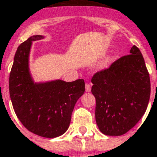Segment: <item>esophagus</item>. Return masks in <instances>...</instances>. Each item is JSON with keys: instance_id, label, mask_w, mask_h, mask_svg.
Returning a JSON list of instances; mask_svg holds the SVG:
<instances>
[{"instance_id": "esophagus-1", "label": "esophagus", "mask_w": 157, "mask_h": 157, "mask_svg": "<svg viewBox=\"0 0 157 157\" xmlns=\"http://www.w3.org/2000/svg\"><path fill=\"white\" fill-rule=\"evenodd\" d=\"M85 90H86V92H90V90H91V85H90V83H86L85 84Z\"/></svg>"}]
</instances>
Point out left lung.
I'll use <instances>...</instances> for the list:
<instances>
[{"mask_svg":"<svg viewBox=\"0 0 157 157\" xmlns=\"http://www.w3.org/2000/svg\"><path fill=\"white\" fill-rule=\"evenodd\" d=\"M93 75L91 92L95 97V120L106 136H121L132 129L145 114L151 94V81L136 46Z\"/></svg>","mask_w":157,"mask_h":157,"instance_id":"1","label":"left lung"}]
</instances>
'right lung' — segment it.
Here are the masks:
<instances>
[{"mask_svg": "<svg viewBox=\"0 0 157 157\" xmlns=\"http://www.w3.org/2000/svg\"><path fill=\"white\" fill-rule=\"evenodd\" d=\"M43 38L36 35L21 43L9 77V92L16 115L25 128L37 136L54 138L66 132L74 105L85 91L83 79L33 82L28 68L32 42Z\"/></svg>", "mask_w": 157, "mask_h": 157, "instance_id": "right-lung-1", "label": "right lung"}]
</instances>
